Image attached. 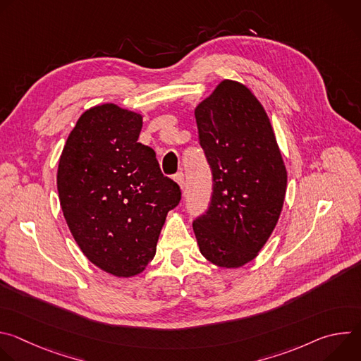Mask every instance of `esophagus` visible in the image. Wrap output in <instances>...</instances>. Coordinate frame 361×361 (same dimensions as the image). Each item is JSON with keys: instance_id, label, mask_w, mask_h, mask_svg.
Returning <instances> with one entry per match:
<instances>
[{"instance_id": "esophagus-1", "label": "esophagus", "mask_w": 361, "mask_h": 361, "mask_svg": "<svg viewBox=\"0 0 361 361\" xmlns=\"http://www.w3.org/2000/svg\"><path fill=\"white\" fill-rule=\"evenodd\" d=\"M174 180H176V183L180 185V188H181V190H184V187H185V178H184V174H183V173H177V174L174 176Z\"/></svg>"}]
</instances>
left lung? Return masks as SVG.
Segmentation results:
<instances>
[{
  "instance_id": "1",
  "label": "left lung",
  "mask_w": 361,
  "mask_h": 361,
  "mask_svg": "<svg viewBox=\"0 0 361 361\" xmlns=\"http://www.w3.org/2000/svg\"><path fill=\"white\" fill-rule=\"evenodd\" d=\"M194 116L213 194L192 230L205 259L238 269L259 255L280 219L287 170L270 118L244 84L223 80Z\"/></svg>"
}]
</instances>
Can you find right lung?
<instances>
[{
    "label": "right lung",
    "instance_id": "obj_1",
    "mask_svg": "<svg viewBox=\"0 0 361 361\" xmlns=\"http://www.w3.org/2000/svg\"><path fill=\"white\" fill-rule=\"evenodd\" d=\"M142 116L111 102L78 118L63 148L57 188L68 228L87 259L116 277L154 259L167 213L181 191L156 152L138 142Z\"/></svg>",
    "mask_w": 361,
    "mask_h": 361
}]
</instances>
